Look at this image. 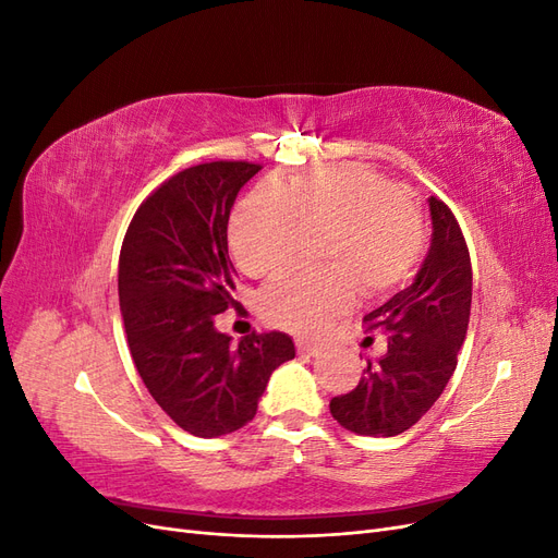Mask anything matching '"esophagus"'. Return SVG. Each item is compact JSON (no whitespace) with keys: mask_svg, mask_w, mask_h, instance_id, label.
I'll return each instance as SVG.
<instances>
[{"mask_svg":"<svg viewBox=\"0 0 558 558\" xmlns=\"http://www.w3.org/2000/svg\"><path fill=\"white\" fill-rule=\"evenodd\" d=\"M295 349L302 356H316L318 353V344L312 340H295Z\"/></svg>","mask_w":558,"mask_h":558,"instance_id":"esophagus-1","label":"esophagus"}]
</instances>
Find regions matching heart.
I'll list each match as a JSON object with an SVG mask.
<instances>
[{"label": "heart", "mask_w": 558, "mask_h": 558, "mask_svg": "<svg viewBox=\"0 0 558 558\" xmlns=\"http://www.w3.org/2000/svg\"><path fill=\"white\" fill-rule=\"evenodd\" d=\"M320 263L269 283L263 316L293 332H318L347 312L356 293L386 298L408 283L424 258L426 230L400 185L363 165H335L260 183L230 218V251L248 277H277L324 238Z\"/></svg>", "instance_id": "1"}]
</instances>
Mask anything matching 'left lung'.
Here are the masks:
<instances>
[{
	"label": "left lung",
	"mask_w": 558,
	"mask_h": 558,
	"mask_svg": "<svg viewBox=\"0 0 558 558\" xmlns=\"http://www.w3.org/2000/svg\"><path fill=\"white\" fill-rule=\"evenodd\" d=\"M428 205L433 242L414 283L363 318L367 330L388 332L386 356L330 400V414L351 433L393 437L412 428L456 369L470 320V253L453 211L437 197Z\"/></svg>",
	"instance_id": "left-lung-1"
}]
</instances>
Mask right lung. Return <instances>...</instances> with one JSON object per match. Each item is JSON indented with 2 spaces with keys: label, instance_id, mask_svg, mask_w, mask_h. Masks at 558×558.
Segmentation results:
<instances>
[{
  "label": "right lung",
  "instance_id": "add662e5",
  "mask_svg": "<svg viewBox=\"0 0 558 558\" xmlns=\"http://www.w3.org/2000/svg\"><path fill=\"white\" fill-rule=\"evenodd\" d=\"M260 167L214 160L177 172L134 211L121 246L118 298L134 367L162 412L197 437L248 424L269 375L295 356L283 332H251L234 347L214 326L240 307L228 218Z\"/></svg>",
  "mask_w": 558,
  "mask_h": 558
}]
</instances>
